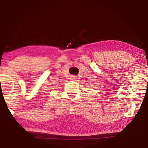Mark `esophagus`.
I'll use <instances>...</instances> for the list:
<instances>
[{
	"instance_id": "1",
	"label": "esophagus",
	"mask_w": 148,
	"mask_h": 148,
	"mask_svg": "<svg viewBox=\"0 0 148 148\" xmlns=\"http://www.w3.org/2000/svg\"><path fill=\"white\" fill-rule=\"evenodd\" d=\"M71 79H72V80H75V77H74V76H72L71 77Z\"/></svg>"
}]
</instances>
